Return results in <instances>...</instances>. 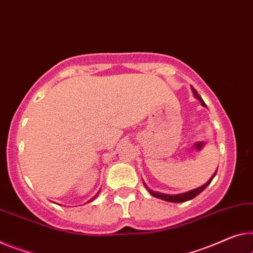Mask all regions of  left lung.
I'll use <instances>...</instances> for the list:
<instances>
[{
	"label": "left lung",
	"instance_id": "left-lung-1",
	"mask_svg": "<svg viewBox=\"0 0 253 253\" xmlns=\"http://www.w3.org/2000/svg\"><path fill=\"white\" fill-rule=\"evenodd\" d=\"M192 91H193L194 97H197V98L200 100L201 104H203V106H206L205 102L203 100V98H201V97H200V95L198 94V91L196 90V89L192 88ZM215 175H216V173L213 174L211 180H209V181L207 182V183H205L204 185L199 186V188H197V189H194V190H191V191H189V192L182 193V194H173V196H172V194H164V193H161V192L151 191V190L148 188V186H147L145 183H143V184H145L146 189L148 190L151 196L155 197V198H158V199H162V200H165V201H169V203H184V201H188V200L193 199V198H196V197L198 196V194L203 192L204 190L209 185V183H211V182L212 181V178H213V176H215Z\"/></svg>",
	"mask_w": 253,
	"mask_h": 253
}]
</instances>
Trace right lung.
<instances>
[{"instance_id":"1","label":"right lung","mask_w":253,"mask_h":253,"mask_svg":"<svg viewBox=\"0 0 253 253\" xmlns=\"http://www.w3.org/2000/svg\"><path fill=\"white\" fill-rule=\"evenodd\" d=\"M96 196H97V194H96ZM96 196H95V197H94V198H92V199H91V200H90V201H92V200H94V199H95V198H96Z\"/></svg>"}]
</instances>
